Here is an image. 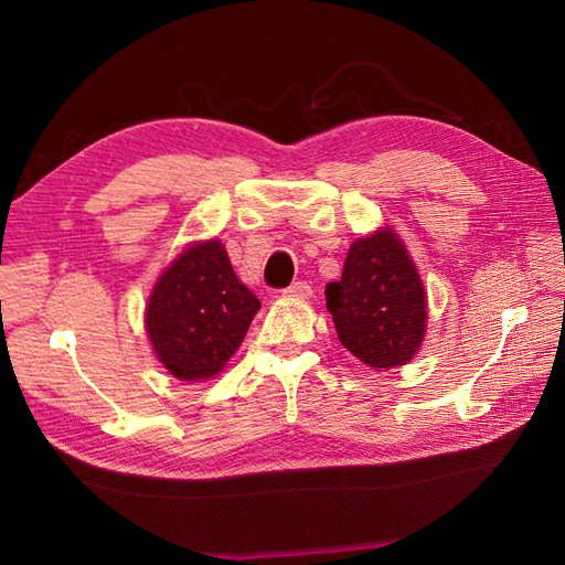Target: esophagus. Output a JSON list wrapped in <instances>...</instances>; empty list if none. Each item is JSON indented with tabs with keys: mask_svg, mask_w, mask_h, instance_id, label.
Wrapping results in <instances>:
<instances>
[{
	"mask_svg": "<svg viewBox=\"0 0 565 565\" xmlns=\"http://www.w3.org/2000/svg\"><path fill=\"white\" fill-rule=\"evenodd\" d=\"M284 294L291 296V298H310V296H313V289H310L308 281H294Z\"/></svg>",
	"mask_w": 565,
	"mask_h": 565,
	"instance_id": "1",
	"label": "esophagus"
}]
</instances>
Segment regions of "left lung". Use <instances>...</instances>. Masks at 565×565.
<instances>
[{
    "label": "left lung",
    "instance_id": "obj_1",
    "mask_svg": "<svg viewBox=\"0 0 565 565\" xmlns=\"http://www.w3.org/2000/svg\"><path fill=\"white\" fill-rule=\"evenodd\" d=\"M425 298L415 264L393 231L356 239L342 279L326 286L340 342L374 369L411 362L425 338Z\"/></svg>",
    "mask_w": 565,
    "mask_h": 565
}]
</instances>
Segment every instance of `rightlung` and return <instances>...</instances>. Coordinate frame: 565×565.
Instances as JSON below:
<instances>
[{
    "mask_svg": "<svg viewBox=\"0 0 565 565\" xmlns=\"http://www.w3.org/2000/svg\"><path fill=\"white\" fill-rule=\"evenodd\" d=\"M259 298L237 281L223 245L182 252L154 284L146 326L164 369L184 381L211 379L245 340Z\"/></svg>",
    "mask_w": 565,
    "mask_h": 565,
    "instance_id": "obj_1",
    "label": "right lung"
}]
</instances>
